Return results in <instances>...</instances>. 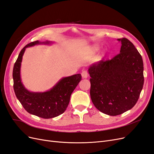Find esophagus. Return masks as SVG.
Here are the masks:
<instances>
[{"label":"esophagus","mask_w":154,"mask_h":154,"mask_svg":"<svg viewBox=\"0 0 154 154\" xmlns=\"http://www.w3.org/2000/svg\"><path fill=\"white\" fill-rule=\"evenodd\" d=\"M82 76L83 78H87L88 76V73L87 71L84 70V71H83L82 72Z\"/></svg>","instance_id":"obj_1"}]
</instances>
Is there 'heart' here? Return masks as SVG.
Returning a JSON list of instances; mask_svg holds the SVG:
<instances>
[{
  "mask_svg": "<svg viewBox=\"0 0 154 154\" xmlns=\"http://www.w3.org/2000/svg\"><path fill=\"white\" fill-rule=\"evenodd\" d=\"M97 49V48H93V51H96Z\"/></svg>",
  "mask_w": 154,
  "mask_h": 154,
  "instance_id": "heart-1",
  "label": "heart"
}]
</instances>
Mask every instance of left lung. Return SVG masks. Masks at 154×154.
<instances>
[{
	"mask_svg": "<svg viewBox=\"0 0 154 154\" xmlns=\"http://www.w3.org/2000/svg\"><path fill=\"white\" fill-rule=\"evenodd\" d=\"M122 42L120 53L111 60L91 65L90 94L96 108L109 116H118L136 104L143 87V62L127 38Z\"/></svg>",
	"mask_w": 154,
	"mask_h": 154,
	"instance_id": "1",
	"label": "left lung"
}]
</instances>
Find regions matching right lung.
<instances>
[{
	"label": "right lung",
	"instance_id": "1",
	"mask_svg": "<svg viewBox=\"0 0 154 154\" xmlns=\"http://www.w3.org/2000/svg\"><path fill=\"white\" fill-rule=\"evenodd\" d=\"M49 44L50 42L38 40L26 45L18 55L13 70V88L17 99L25 110L31 114L44 119L57 117L66 111L70 97L82 80L80 74L63 78L51 90L44 92L27 91L20 78V66L23 54L27 48L38 44Z\"/></svg>",
	"mask_w": 154,
	"mask_h": 154
}]
</instances>
